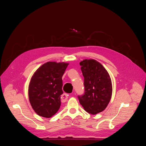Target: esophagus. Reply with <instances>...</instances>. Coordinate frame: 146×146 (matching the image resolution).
<instances>
[{
	"instance_id": "obj_1",
	"label": "esophagus",
	"mask_w": 146,
	"mask_h": 146,
	"mask_svg": "<svg viewBox=\"0 0 146 146\" xmlns=\"http://www.w3.org/2000/svg\"><path fill=\"white\" fill-rule=\"evenodd\" d=\"M68 98V95L67 93H64L62 95V97H61V99H62V102H65V101L67 100Z\"/></svg>"
}]
</instances>
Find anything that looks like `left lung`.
I'll return each instance as SVG.
<instances>
[{
    "label": "left lung",
    "instance_id": "obj_1",
    "mask_svg": "<svg viewBox=\"0 0 146 146\" xmlns=\"http://www.w3.org/2000/svg\"><path fill=\"white\" fill-rule=\"evenodd\" d=\"M84 77V93L78 95L86 111L92 115L102 112L111 98L112 84L110 75L102 64L93 59L80 62Z\"/></svg>",
    "mask_w": 146,
    "mask_h": 146
}]
</instances>
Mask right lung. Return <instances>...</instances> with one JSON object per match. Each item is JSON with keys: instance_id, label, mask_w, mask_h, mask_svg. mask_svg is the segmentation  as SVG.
<instances>
[{"instance_id": "right-lung-1", "label": "right lung", "mask_w": 146, "mask_h": 146, "mask_svg": "<svg viewBox=\"0 0 146 146\" xmlns=\"http://www.w3.org/2000/svg\"><path fill=\"white\" fill-rule=\"evenodd\" d=\"M68 64L48 62L32 76L29 86V99L39 116L50 118L58 111L63 94L62 79Z\"/></svg>"}]
</instances>
